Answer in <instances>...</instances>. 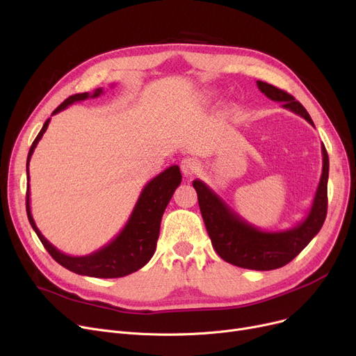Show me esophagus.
Listing matches in <instances>:
<instances>
[{
    "label": "esophagus",
    "instance_id": "esophagus-1",
    "mask_svg": "<svg viewBox=\"0 0 356 356\" xmlns=\"http://www.w3.org/2000/svg\"><path fill=\"white\" fill-rule=\"evenodd\" d=\"M180 168H181V173L186 176V177H191L195 172H196V163L195 160L192 159H183L180 161Z\"/></svg>",
    "mask_w": 356,
    "mask_h": 356
}]
</instances>
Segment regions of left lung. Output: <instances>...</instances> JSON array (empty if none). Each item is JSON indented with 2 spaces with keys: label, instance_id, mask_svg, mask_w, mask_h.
Returning <instances> with one entry per match:
<instances>
[{
  "label": "left lung",
  "instance_id": "8db88e82",
  "mask_svg": "<svg viewBox=\"0 0 356 356\" xmlns=\"http://www.w3.org/2000/svg\"><path fill=\"white\" fill-rule=\"evenodd\" d=\"M259 90L284 109L314 123L304 106L286 91L272 84L257 81ZM323 168L310 211L296 227L280 231L260 229L247 222L202 180H193L202 218L215 252L228 264L253 270H272L282 268L297 257L323 227L327 213L329 156L321 144Z\"/></svg>",
  "mask_w": 356,
  "mask_h": 356
}]
</instances>
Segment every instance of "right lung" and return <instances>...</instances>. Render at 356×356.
<instances>
[{
  "instance_id": "right-lung-1",
  "label": "right lung",
  "mask_w": 356,
  "mask_h": 356,
  "mask_svg": "<svg viewBox=\"0 0 356 356\" xmlns=\"http://www.w3.org/2000/svg\"><path fill=\"white\" fill-rule=\"evenodd\" d=\"M103 95V88H96L90 92H79V95L70 96L64 103H60L52 112V116L63 112L68 106L83 102L87 99H95ZM51 118L43 123V128L38 134L36 140L30 147L27 156V193H26V211L30 225L35 229L39 240L44 245V249L65 269L91 277H122L132 272H136L145 266L149 259L156 252L157 240L160 236V224L163 213L172 199L175 191L181 181V173L179 165H170L161 172L159 176L151 179L138 197L136 204L132 209L129 220L125 227L120 229V233L112 240L103 245L102 249L92 252L86 256H70L65 254L56 247L46 240L36 222L33 220L32 211H30V186H29V163L32 159V154L40 141V138L48 129Z\"/></svg>"
}]
</instances>
